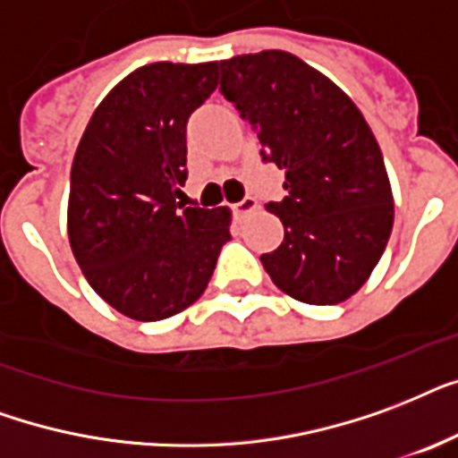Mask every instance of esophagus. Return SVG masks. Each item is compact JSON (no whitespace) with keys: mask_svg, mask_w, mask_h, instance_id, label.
I'll return each instance as SVG.
<instances>
[{"mask_svg":"<svg viewBox=\"0 0 458 458\" xmlns=\"http://www.w3.org/2000/svg\"><path fill=\"white\" fill-rule=\"evenodd\" d=\"M232 210L236 217H243V215H248V212H255L258 210V200L250 196H246L243 200H239V203H233L232 205Z\"/></svg>","mask_w":458,"mask_h":458,"instance_id":"1","label":"esophagus"}]
</instances>
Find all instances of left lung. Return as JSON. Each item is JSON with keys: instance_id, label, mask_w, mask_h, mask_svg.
<instances>
[{"instance_id": "1", "label": "left lung", "mask_w": 458, "mask_h": 458, "mask_svg": "<svg viewBox=\"0 0 458 458\" xmlns=\"http://www.w3.org/2000/svg\"><path fill=\"white\" fill-rule=\"evenodd\" d=\"M219 90L260 138L262 162L284 169V225L262 267L292 299L332 306L368 282L385 253L394 198L380 145L351 98L282 49L219 62Z\"/></svg>"}]
</instances>
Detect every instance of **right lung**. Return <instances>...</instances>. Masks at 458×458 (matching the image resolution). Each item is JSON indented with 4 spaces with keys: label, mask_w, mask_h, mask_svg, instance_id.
I'll use <instances>...</instances> for the list:
<instances>
[{
    "label": "right lung",
    "mask_w": 458,
    "mask_h": 458,
    "mask_svg": "<svg viewBox=\"0 0 458 458\" xmlns=\"http://www.w3.org/2000/svg\"><path fill=\"white\" fill-rule=\"evenodd\" d=\"M217 62L140 66L90 116L71 166L69 241L88 284L131 320L196 303L232 239L226 208H183L186 123Z\"/></svg>",
    "instance_id": "1"
}]
</instances>
